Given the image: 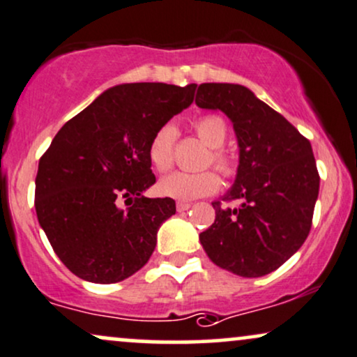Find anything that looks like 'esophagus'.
<instances>
[{
  "label": "esophagus",
  "instance_id": "esophagus-1",
  "mask_svg": "<svg viewBox=\"0 0 357 357\" xmlns=\"http://www.w3.org/2000/svg\"><path fill=\"white\" fill-rule=\"evenodd\" d=\"M192 204H188V202H178L177 204V210L178 212H187L188 208H190Z\"/></svg>",
  "mask_w": 357,
  "mask_h": 357
}]
</instances>
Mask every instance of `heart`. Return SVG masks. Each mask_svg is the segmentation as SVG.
<instances>
[{
	"label": "heart",
	"mask_w": 357,
	"mask_h": 357,
	"mask_svg": "<svg viewBox=\"0 0 357 357\" xmlns=\"http://www.w3.org/2000/svg\"><path fill=\"white\" fill-rule=\"evenodd\" d=\"M197 135L215 149L212 152V164L222 172L223 175H231L235 172V164L231 157L222 151L227 142V122L218 116H205L195 122ZM177 127L174 124H165L158 129L149 145V160L157 170L164 172L170 169L174 162V147L177 140ZM220 187L217 174L212 170L205 172H172L158 182V192L162 195L177 200H195L200 197L213 193Z\"/></svg>",
	"instance_id": "heart-1"
}]
</instances>
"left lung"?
Masks as SVG:
<instances>
[{"mask_svg": "<svg viewBox=\"0 0 357 357\" xmlns=\"http://www.w3.org/2000/svg\"><path fill=\"white\" fill-rule=\"evenodd\" d=\"M200 109L222 111L238 142V169L223 199L213 202L215 223L200 243L215 265L243 278L280 268L305 243L319 193L310 140L259 100L248 87L205 82L197 89Z\"/></svg>", "mask_w": 357, "mask_h": 357, "instance_id": "left-lung-1", "label": "left lung"}]
</instances>
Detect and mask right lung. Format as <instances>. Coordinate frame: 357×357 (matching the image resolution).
Returning <instances> with one entry per match:
<instances>
[{"label":"right lung","mask_w":357,"mask_h":357,"mask_svg":"<svg viewBox=\"0 0 357 357\" xmlns=\"http://www.w3.org/2000/svg\"><path fill=\"white\" fill-rule=\"evenodd\" d=\"M195 87L114 86L66 122L39 160L38 222L54 253L81 280L117 283L151 258L175 202L144 197L155 183L149 145L193 102ZM124 198L129 209L118 205Z\"/></svg>","instance_id":"obj_1"}]
</instances>
